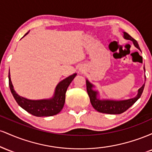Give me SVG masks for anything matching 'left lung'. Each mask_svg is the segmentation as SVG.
Masks as SVG:
<instances>
[{"mask_svg":"<svg viewBox=\"0 0 152 152\" xmlns=\"http://www.w3.org/2000/svg\"><path fill=\"white\" fill-rule=\"evenodd\" d=\"M124 38L126 39L131 40V41H133L134 46L137 47L138 49L140 50V48H139L137 41L135 39H134L129 34L124 32ZM144 71H145V68H144ZM144 86H145V83H144V85L138 91V94L135 98L130 99H128V100L124 101L99 100L96 97L97 92L92 90L93 85L88 80L86 81L87 93H88V96L90 98V102L91 105L99 112L109 114H120L124 112V111H126L128 109H129L131 106L133 105L134 103L137 102L138 99L141 97V96H142L143 93V91H144Z\"/></svg>","mask_w":152,"mask_h":152,"instance_id":"left-lung-1","label":"left lung"}]
</instances>
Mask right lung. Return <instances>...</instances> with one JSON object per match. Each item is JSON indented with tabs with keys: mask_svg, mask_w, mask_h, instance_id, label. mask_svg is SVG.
I'll return each instance as SVG.
<instances>
[{
	"mask_svg": "<svg viewBox=\"0 0 152 152\" xmlns=\"http://www.w3.org/2000/svg\"><path fill=\"white\" fill-rule=\"evenodd\" d=\"M76 75V74L71 75L69 77L61 81L56 88L54 96L52 99H46V100L45 99L36 101L28 100V99L18 96L13 89V86L12 85L11 81H10V72L8 74L9 87L10 91L18 105L24 110H26L27 112H28L29 114L38 116V117L51 116L58 114L62 110L64 106V103H65L66 90L71 81L74 80Z\"/></svg>",
	"mask_w": 152,
	"mask_h": 152,
	"instance_id": "add662e5",
	"label": "right lung"
}]
</instances>
